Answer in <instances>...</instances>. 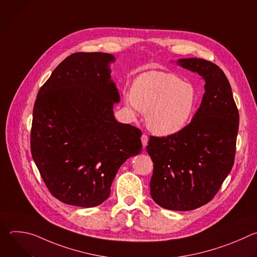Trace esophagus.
<instances>
[{
    "instance_id": "esophagus-1",
    "label": "esophagus",
    "mask_w": 257,
    "mask_h": 257,
    "mask_svg": "<svg viewBox=\"0 0 257 257\" xmlns=\"http://www.w3.org/2000/svg\"><path fill=\"white\" fill-rule=\"evenodd\" d=\"M141 142H142L143 148H145V146L148 145V142H149V136L146 135V134H142V136H141Z\"/></svg>"
}]
</instances>
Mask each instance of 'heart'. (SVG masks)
Segmentation results:
<instances>
[{
    "mask_svg": "<svg viewBox=\"0 0 257 257\" xmlns=\"http://www.w3.org/2000/svg\"><path fill=\"white\" fill-rule=\"evenodd\" d=\"M125 101L133 114H146L152 132L168 136L189 123L197 104V91L173 73L150 71L136 78Z\"/></svg>",
    "mask_w": 257,
    "mask_h": 257,
    "instance_id": "b5f03b06",
    "label": "heart"
}]
</instances>
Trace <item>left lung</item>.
I'll list each match as a JSON object with an SVG mask.
<instances>
[{"instance_id":"8db88e82","label":"left lung","mask_w":257,"mask_h":257,"mask_svg":"<svg viewBox=\"0 0 257 257\" xmlns=\"http://www.w3.org/2000/svg\"><path fill=\"white\" fill-rule=\"evenodd\" d=\"M178 65L205 80L192 121L176 134L151 136L146 146L154 163L151 195L160 206L186 211L209 202L231 172L239 129L232 88L217 65L197 58Z\"/></svg>"}]
</instances>
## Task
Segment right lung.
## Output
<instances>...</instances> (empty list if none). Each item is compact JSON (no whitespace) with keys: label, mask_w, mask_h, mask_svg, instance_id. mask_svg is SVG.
Returning <instances> with one entry per match:
<instances>
[{"label":"right lung","mask_w":257,"mask_h":257,"mask_svg":"<svg viewBox=\"0 0 257 257\" xmlns=\"http://www.w3.org/2000/svg\"><path fill=\"white\" fill-rule=\"evenodd\" d=\"M111 54L75 53L54 70L33 106L30 150L50 192L80 207L102 203L121 165L140 154L139 129L117 122Z\"/></svg>","instance_id":"add662e5"}]
</instances>
